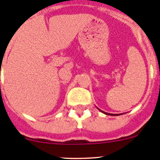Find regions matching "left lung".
<instances>
[{
	"label": "left lung",
	"instance_id": "1",
	"mask_svg": "<svg viewBox=\"0 0 160 160\" xmlns=\"http://www.w3.org/2000/svg\"><path fill=\"white\" fill-rule=\"evenodd\" d=\"M102 112H103V113H104V114H108V113H106V112H104V111H102ZM111 115H112V114H111Z\"/></svg>",
	"mask_w": 160,
	"mask_h": 160
}]
</instances>
